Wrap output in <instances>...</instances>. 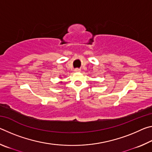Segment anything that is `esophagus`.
<instances>
[{
    "label": "esophagus",
    "instance_id": "34e87169",
    "mask_svg": "<svg viewBox=\"0 0 152 152\" xmlns=\"http://www.w3.org/2000/svg\"><path fill=\"white\" fill-rule=\"evenodd\" d=\"M74 71L76 72H80V69H78V68H76L75 70H74Z\"/></svg>",
    "mask_w": 152,
    "mask_h": 152
}]
</instances>
